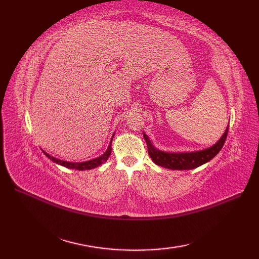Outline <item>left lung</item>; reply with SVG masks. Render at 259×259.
I'll use <instances>...</instances> for the list:
<instances>
[{
  "mask_svg": "<svg viewBox=\"0 0 259 259\" xmlns=\"http://www.w3.org/2000/svg\"><path fill=\"white\" fill-rule=\"evenodd\" d=\"M228 134V126L225 130L222 138L219 139L213 146L207 148L203 150L198 151H188V152H168L159 150L152 145L149 137L144 133V138L147 142L148 152L151 160L156 164L163 168L171 169V170H190L195 169L201 164L210 161L211 159L221 151L223 148L225 140Z\"/></svg>",
  "mask_w": 259,
  "mask_h": 259,
  "instance_id": "1",
  "label": "left lung"
}]
</instances>
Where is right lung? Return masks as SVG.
<instances>
[{
    "instance_id": "obj_1",
    "label": "right lung",
    "mask_w": 259,
    "mask_h": 259,
    "mask_svg": "<svg viewBox=\"0 0 259 259\" xmlns=\"http://www.w3.org/2000/svg\"><path fill=\"white\" fill-rule=\"evenodd\" d=\"M114 135L112 136L111 141H110V145L108 147V149L106 150V152L103 153V155L99 156L95 159H91V160H88V161H83V162H70V161H64L61 160V159H58V158H54L52 156L49 155L46 151L45 155L52 160L53 162H56L58 164H61V166L65 167V168H70V169H75V170H89V169H93V168H97L98 166H100L103 162H106L108 160V158L111 155V144H112V139H113Z\"/></svg>"
}]
</instances>
